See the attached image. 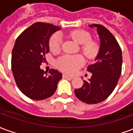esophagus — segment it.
<instances>
[{
    "instance_id": "obj_1",
    "label": "esophagus",
    "mask_w": 133,
    "mask_h": 133,
    "mask_svg": "<svg viewBox=\"0 0 133 133\" xmlns=\"http://www.w3.org/2000/svg\"><path fill=\"white\" fill-rule=\"evenodd\" d=\"M63 77L64 78H70V79H72V78H73V77H72V76H70V75H66V74L63 75Z\"/></svg>"
}]
</instances>
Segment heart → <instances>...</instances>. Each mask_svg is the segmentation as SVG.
<instances>
[{"instance_id":"heart-1","label":"heart","mask_w":133,"mask_h":133,"mask_svg":"<svg viewBox=\"0 0 133 133\" xmlns=\"http://www.w3.org/2000/svg\"><path fill=\"white\" fill-rule=\"evenodd\" d=\"M70 36L78 44L82 45L81 50L88 58H95L99 50L98 45L92 41L91 35L83 30H76L70 33ZM62 36L60 33H56L50 38L49 43L50 49L52 52H58L61 49ZM84 58L81 55H63L57 61L58 67L68 73H72L84 64Z\"/></svg>"}]
</instances>
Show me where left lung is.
I'll list each match as a JSON object with an SVG mask.
<instances>
[{
	"mask_svg": "<svg viewBox=\"0 0 133 133\" xmlns=\"http://www.w3.org/2000/svg\"><path fill=\"white\" fill-rule=\"evenodd\" d=\"M96 28L100 37V48L95 63L88 67L92 73L83 86L75 89L76 97L87 104H96L108 98L117 85L122 71V50L113 35L103 25H89Z\"/></svg>",
	"mask_w": 133,
	"mask_h": 133,
	"instance_id": "8db88e82",
	"label": "left lung"
}]
</instances>
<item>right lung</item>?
Instances as JSON below:
<instances>
[{
    "mask_svg": "<svg viewBox=\"0 0 133 133\" xmlns=\"http://www.w3.org/2000/svg\"><path fill=\"white\" fill-rule=\"evenodd\" d=\"M61 28L45 23H35L16 39L12 50L11 68L16 85L25 96L35 100L50 98L55 93L62 73L55 69L49 74L40 65L49 52L51 35Z\"/></svg>",
    "mask_w": 133,
    "mask_h": 133,
    "instance_id": "obj_1",
    "label": "right lung"
}]
</instances>
